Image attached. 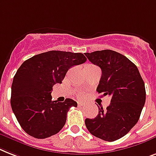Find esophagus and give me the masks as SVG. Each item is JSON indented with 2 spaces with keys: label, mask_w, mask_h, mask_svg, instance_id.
<instances>
[{
  "label": "esophagus",
  "mask_w": 156,
  "mask_h": 156,
  "mask_svg": "<svg viewBox=\"0 0 156 156\" xmlns=\"http://www.w3.org/2000/svg\"><path fill=\"white\" fill-rule=\"evenodd\" d=\"M78 107H82V106L84 105V103H83V102H78Z\"/></svg>",
  "instance_id": "esophagus-1"
}]
</instances>
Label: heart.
Instances as JSON below:
<instances>
[{
    "mask_svg": "<svg viewBox=\"0 0 156 156\" xmlns=\"http://www.w3.org/2000/svg\"><path fill=\"white\" fill-rule=\"evenodd\" d=\"M79 96H82V95H81V94H79Z\"/></svg>",
    "mask_w": 156,
    "mask_h": 156,
    "instance_id": "1",
    "label": "heart"
}]
</instances>
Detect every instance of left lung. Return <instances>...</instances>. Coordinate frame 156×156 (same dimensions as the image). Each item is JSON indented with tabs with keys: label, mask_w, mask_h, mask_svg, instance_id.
<instances>
[{
	"label": "left lung",
	"mask_w": 156,
	"mask_h": 156,
	"mask_svg": "<svg viewBox=\"0 0 156 156\" xmlns=\"http://www.w3.org/2000/svg\"><path fill=\"white\" fill-rule=\"evenodd\" d=\"M94 65L102 69L98 94L110 95L107 109L98 107L94 119H86L90 134L105 141L123 137L140 119L146 101L144 82L137 66L122 54L111 49L86 53Z\"/></svg>",
	"instance_id": "8db88e82"
}]
</instances>
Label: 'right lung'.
Segmentation results:
<instances>
[{"mask_svg": "<svg viewBox=\"0 0 156 156\" xmlns=\"http://www.w3.org/2000/svg\"><path fill=\"white\" fill-rule=\"evenodd\" d=\"M87 61L82 53L51 50L25 61L17 69L11 87V107L28 135L45 139L62 129L67 112L75 101H52L54 85L62 83L69 68Z\"/></svg>", "mask_w": 156, "mask_h": 156, "instance_id": "1", "label": "right lung"}]
</instances>
